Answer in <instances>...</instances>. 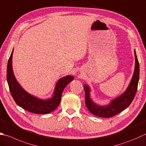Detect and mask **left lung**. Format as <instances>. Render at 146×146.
Returning a JSON list of instances; mask_svg holds the SVG:
<instances>
[{
	"instance_id": "8db88e82",
	"label": "left lung",
	"mask_w": 146,
	"mask_h": 146,
	"mask_svg": "<svg viewBox=\"0 0 146 146\" xmlns=\"http://www.w3.org/2000/svg\"><path fill=\"white\" fill-rule=\"evenodd\" d=\"M134 54L135 59V70L129 85L121 95L113 99L108 105L99 106L94 103L90 97V87L87 85H84L85 94V105L88 111L93 115L102 118H110L121 112L130 105L137 92L139 80V64L135 50L134 51Z\"/></svg>"
}]
</instances>
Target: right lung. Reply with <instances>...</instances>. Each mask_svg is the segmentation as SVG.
I'll return each instance as SVG.
<instances>
[{
  "label": "right lung",
  "mask_w": 146,
  "mask_h": 146,
  "mask_svg": "<svg viewBox=\"0 0 146 146\" xmlns=\"http://www.w3.org/2000/svg\"><path fill=\"white\" fill-rule=\"evenodd\" d=\"M13 50L9 59L7 68V80L11 95L14 101L23 109L35 114H47L55 110L61 101L62 93L64 88L73 80V76H66L60 78L56 83L53 96L51 98L41 99L31 95L19 84L14 76L13 66Z\"/></svg>",
  "instance_id": "add662e5"
}]
</instances>
